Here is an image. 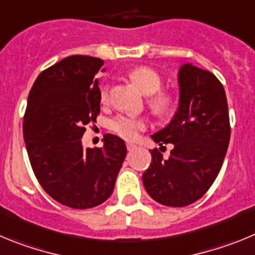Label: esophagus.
Returning a JSON list of instances; mask_svg holds the SVG:
<instances>
[{
    "instance_id": "esophagus-1",
    "label": "esophagus",
    "mask_w": 255,
    "mask_h": 255,
    "mask_svg": "<svg viewBox=\"0 0 255 255\" xmlns=\"http://www.w3.org/2000/svg\"><path fill=\"white\" fill-rule=\"evenodd\" d=\"M137 148V144L132 143V142H127V150L128 151H133Z\"/></svg>"
}]
</instances>
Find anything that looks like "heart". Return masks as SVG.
Masks as SVG:
<instances>
[{
  "label": "heart",
  "mask_w": 255,
  "mask_h": 255,
  "mask_svg": "<svg viewBox=\"0 0 255 255\" xmlns=\"http://www.w3.org/2000/svg\"><path fill=\"white\" fill-rule=\"evenodd\" d=\"M129 79L141 89L146 95H151L148 99L151 109L157 114H166L175 105V98L171 93L160 91L162 86V80L159 73L151 67H137L129 73ZM109 99V86L103 85L100 88V100L107 103ZM109 129L117 136L125 139H133L138 136V133L147 128V121L142 117L127 116L121 114L109 121Z\"/></svg>",
  "instance_id": "heart-1"
}]
</instances>
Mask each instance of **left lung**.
Returning <instances> with one entry per match:
<instances>
[{"mask_svg":"<svg viewBox=\"0 0 255 255\" xmlns=\"http://www.w3.org/2000/svg\"><path fill=\"white\" fill-rule=\"evenodd\" d=\"M179 107L170 123L152 134L162 146L171 143L165 159L157 148L142 175L148 196L170 207L198 201L221 170L230 141V119L224 86L213 73L185 63L178 73Z\"/></svg>","mask_w":255,"mask_h":255,"instance_id":"obj_1","label":"left lung"}]
</instances>
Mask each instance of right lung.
Segmentation results:
<instances>
[{"label":"right lung","instance_id":"add662e5","mask_svg":"<svg viewBox=\"0 0 255 255\" xmlns=\"http://www.w3.org/2000/svg\"><path fill=\"white\" fill-rule=\"evenodd\" d=\"M103 59L70 56L43 71L34 82L24 116V141L43 189L77 210L102 205L112 196L127 155L121 137L108 133L103 147L84 148L85 126L100 113L96 72Z\"/></svg>","mask_w":255,"mask_h":255}]
</instances>
